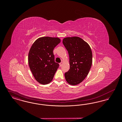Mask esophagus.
Wrapping results in <instances>:
<instances>
[{
  "label": "esophagus",
  "instance_id": "34e87169",
  "mask_svg": "<svg viewBox=\"0 0 122 122\" xmlns=\"http://www.w3.org/2000/svg\"><path fill=\"white\" fill-rule=\"evenodd\" d=\"M63 64V62H61V63H60L59 64V65H60V67H61V66H62Z\"/></svg>",
  "mask_w": 122,
  "mask_h": 122
}]
</instances>
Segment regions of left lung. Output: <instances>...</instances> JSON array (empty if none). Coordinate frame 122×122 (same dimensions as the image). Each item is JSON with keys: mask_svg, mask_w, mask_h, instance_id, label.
Segmentation results:
<instances>
[{"mask_svg": "<svg viewBox=\"0 0 122 122\" xmlns=\"http://www.w3.org/2000/svg\"><path fill=\"white\" fill-rule=\"evenodd\" d=\"M63 43L68 52L70 69L64 74L70 85L79 84L87 76L92 63V53L89 45L78 36L67 37Z\"/></svg>", "mask_w": 122, "mask_h": 122, "instance_id": "left-lung-1", "label": "left lung"}]
</instances>
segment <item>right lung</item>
<instances>
[{
    "label": "right lung",
    "mask_w": 122,
    "mask_h": 122,
    "mask_svg": "<svg viewBox=\"0 0 122 122\" xmlns=\"http://www.w3.org/2000/svg\"><path fill=\"white\" fill-rule=\"evenodd\" d=\"M61 40L58 37H41L35 41L28 54L30 69L36 80L42 85L50 83L58 70L53 51Z\"/></svg>",
    "instance_id": "right-lung-1"
}]
</instances>
